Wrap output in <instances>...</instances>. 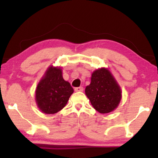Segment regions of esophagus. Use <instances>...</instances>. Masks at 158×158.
Masks as SVG:
<instances>
[{
  "instance_id": "34e87169",
  "label": "esophagus",
  "mask_w": 158,
  "mask_h": 158,
  "mask_svg": "<svg viewBox=\"0 0 158 158\" xmlns=\"http://www.w3.org/2000/svg\"><path fill=\"white\" fill-rule=\"evenodd\" d=\"M75 91H77V92H80V91H83V88L82 87H78V88H76L75 89Z\"/></svg>"
}]
</instances>
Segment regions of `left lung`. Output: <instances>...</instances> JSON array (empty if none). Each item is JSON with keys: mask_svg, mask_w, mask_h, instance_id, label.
<instances>
[{"mask_svg": "<svg viewBox=\"0 0 158 158\" xmlns=\"http://www.w3.org/2000/svg\"><path fill=\"white\" fill-rule=\"evenodd\" d=\"M85 94L94 109L101 114L113 111L122 97L120 87L109 70L105 68L94 71L90 84L85 88Z\"/></svg>", "mask_w": 158, "mask_h": 158, "instance_id": "left-lung-1", "label": "left lung"}]
</instances>
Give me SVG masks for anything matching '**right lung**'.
<instances>
[{
    "instance_id": "obj_1",
    "label": "right lung",
    "mask_w": 158,
    "mask_h": 158,
    "mask_svg": "<svg viewBox=\"0 0 158 158\" xmlns=\"http://www.w3.org/2000/svg\"><path fill=\"white\" fill-rule=\"evenodd\" d=\"M73 89L63 79L61 68L50 66L41 78L35 90V101L44 114H53L66 106Z\"/></svg>"
}]
</instances>
